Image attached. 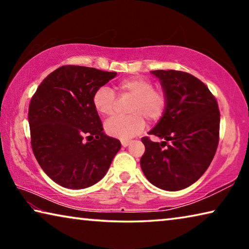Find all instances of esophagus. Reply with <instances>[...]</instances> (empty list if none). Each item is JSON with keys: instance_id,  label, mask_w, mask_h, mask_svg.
Here are the masks:
<instances>
[{"instance_id": "obj_1", "label": "esophagus", "mask_w": 249, "mask_h": 249, "mask_svg": "<svg viewBox=\"0 0 249 249\" xmlns=\"http://www.w3.org/2000/svg\"><path fill=\"white\" fill-rule=\"evenodd\" d=\"M121 142H122V146L126 147V146H128V144H129V141H127V140H122V141H121Z\"/></svg>"}]
</instances>
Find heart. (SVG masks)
Masks as SVG:
<instances>
[{
  "label": "heart",
  "mask_w": 249,
  "mask_h": 249,
  "mask_svg": "<svg viewBox=\"0 0 249 249\" xmlns=\"http://www.w3.org/2000/svg\"><path fill=\"white\" fill-rule=\"evenodd\" d=\"M121 94L133 96L128 116H114L105 123V130L113 137L128 140L140 134L145 127V119L149 122L160 120L165 114L168 98L162 89L154 88L149 79L132 77L122 80L116 86ZM92 103L99 114L111 116L114 114L115 94L109 87L102 86L94 92Z\"/></svg>",
  "instance_id": "1"
}]
</instances>
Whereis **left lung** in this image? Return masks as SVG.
Wrapping results in <instances>:
<instances>
[{
	"mask_svg": "<svg viewBox=\"0 0 249 249\" xmlns=\"http://www.w3.org/2000/svg\"><path fill=\"white\" fill-rule=\"evenodd\" d=\"M167 93L165 114L142 137V170L150 183L167 191L189 187L208 169L220 140V109L205 84L188 72L156 70Z\"/></svg>",
	"mask_w": 249,
	"mask_h": 249,
	"instance_id": "left-lung-1",
	"label": "left lung"
}]
</instances>
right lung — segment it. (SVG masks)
I'll use <instances>...</instances> for the list:
<instances>
[{
  "instance_id": "add662e5",
  "label": "right lung",
  "mask_w": 249,
  "mask_h": 249,
  "mask_svg": "<svg viewBox=\"0 0 249 249\" xmlns=\"http://www.w3.org/2000/svg\"><path fill=\"white\" fill-rule=\"evenodd\" d=\"M81 66H62L46 77L28 108L33 153L50 179L69 189L91 187L107 174L121 142L103 132L94 92L115 77Z\"/></svg>"
}]
</instances>
